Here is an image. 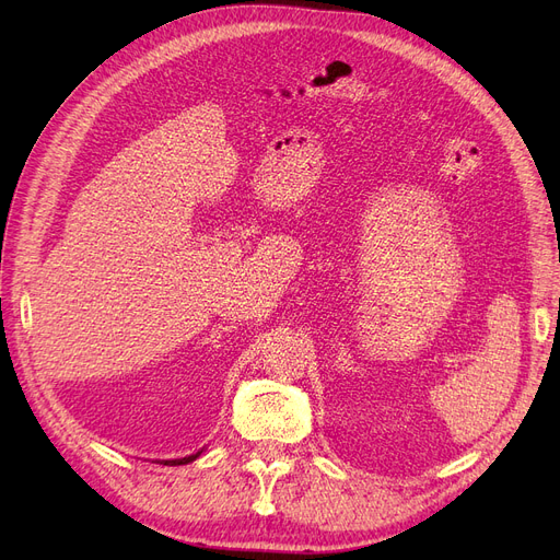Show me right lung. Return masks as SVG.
<instances>
[{"label": "right lung", "instance_id": "right-lung-1", "mask_svg": "<svg viewBox=\"0 0 560 560\" xmlns=\"http://www.w3.org/2000/svg\"><path fill=\"white\" fill-rule=\"evenodd\" d=\"M201 452H203V450H201ZM201 452H195V454L184 456V458H170V460H156V463H163V465H188V463H192L195 458H199Z\"/></svg>", "mask_w": 560, "mask_h": 560}]
</instances>
